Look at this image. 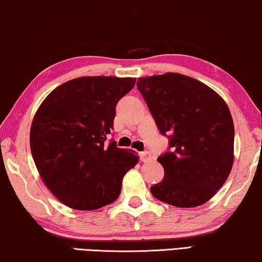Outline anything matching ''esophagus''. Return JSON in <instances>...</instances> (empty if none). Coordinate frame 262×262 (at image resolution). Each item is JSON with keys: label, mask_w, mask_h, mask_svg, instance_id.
<instances>
[{"label": "esophagus", "mask_w": 262, "mask_h": 262, "mask_svg": "<svg viewBox=\"0 0 262 262\" xmlns=\"http://www.w3.org/2000/svg\"><path fill=\"white\" fill-rule=\"evenodd\" d=\"M141 159L142 161H148L150 160V153L148 150H145V152H141Z\"/></svg>", "instance_id": "obj_1"}]
</instances>
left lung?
I'll return each mask as SVG.
<instances>
[{
	"label": "left lung",
	"instance_id": "8db88e82",
	"mask_svg": "<svg viewBox=\"0 0 262 262\" xmlns=\"http://www.w3.org/2000/svg\"><path fill=\"white\" fill-rule=\"evenodd\" d=\"M136 86L172 148L158 158L165 176L150 192L178 208L206 203L234 163V122L227 103L204 83L180 73L142 77Z\"/></svg>",
	"mask_w": 262,
	"mask_h": 262
}]
</instances>
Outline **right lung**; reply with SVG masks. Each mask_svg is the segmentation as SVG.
Wrapping results in <instances>:
<instances>
[{"mask_svg": "<svg viewBox=\"0 0 262 262\" xmlns=\"http://www.w3.org/2000/svg\"><path fill=\"white\" fill-rule=\"evenodd\" d=\"M135 78L79 77L56 88L33 119L29 142L42 182L62 204L95 210L113 203L138 164L132 149L105 142L117 102Z\"/></svg>", "mask_w": 262, "mask_h": 262, "instance_id": "1", "label": "right lung"}]
</instances>
